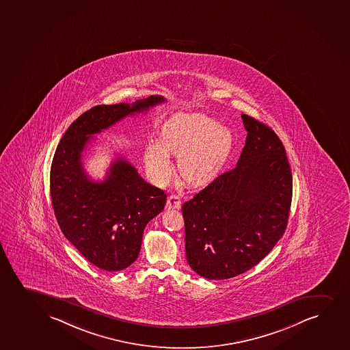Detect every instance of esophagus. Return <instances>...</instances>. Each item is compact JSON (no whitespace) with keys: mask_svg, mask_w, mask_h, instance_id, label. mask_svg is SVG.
Returning <instances> with one entry per match:
<instances>
[{"mask_svg":"<svg viewBox=\"0 0 350 350\" xmlns=\"http://www.w3.org/2000/svg\"><path fill=\"white\" fill-rule=\"evenodd\" d=\"M181 200L179 196L177 194H172L167 198V202H166V208L167 210H177L180 208Z\"/></svg>","mask_w":350,"mask_h":350,"instance_id":"esophagus-1","label":"esophagus"}]
</instances>
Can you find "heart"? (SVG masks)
Listing matches in <instances>:
<instances>
[{
	"label": "heart",
	"mask_w": 350,
	"mask_h": 350,
	"mask_svg": "<svg viewBox=\"0 0 350 350\" xmlns=\"http://www.w3.org/2000/svg\"><path fill=\"white\" fill-rule=\"evenodd\" d=\"M234 145L230 129L202 113H178L161 128V140L145 146V165L153 180L161 184L171 172L169 154L178 157V169L189 184L213 179Z\"/></svg>",
	"instance_id": "1"
}]
</instances>
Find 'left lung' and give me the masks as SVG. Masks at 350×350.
Listing matches in <instances>:
<instances>
[{"label": "left lung", "instance_id": "8db88e82", "mask_svg": "<svg viewBox=\"0 0 350 350\" xmlns=\"http://www.w3.org/2000/svg\"><path fill=\"white\" fill-rule=\"evenodd\" d=\"M246 143L234 169L183 205L186 259L210 280L240 275L273 250L287 227L293 178L282 142L241 115Z\"/></svg>", "mask_w": 350, "mask_h": 350}]
</instances>
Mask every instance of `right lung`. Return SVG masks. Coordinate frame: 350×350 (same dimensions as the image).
<instances>
[{"mask_svg":"<svg viewBox=\"0 0 350 350\" xmlns=\"http://www.w3.org/2000/svg\"><path fill=\"white\" fill-rule=\"evenodd\" d=\"M163 102L161 96H150L132 104L91 107L71 124L56 148L50 170L55 217L76 250L103 271H122L136 261L145 226L164 210L166 194L122 157L104 180H92L83 167V151L92 135Z\"/></svg>","mask_w":350,"mask_h":350,"instance_id":"add662e5","label":"right lung"}]
</instances>
